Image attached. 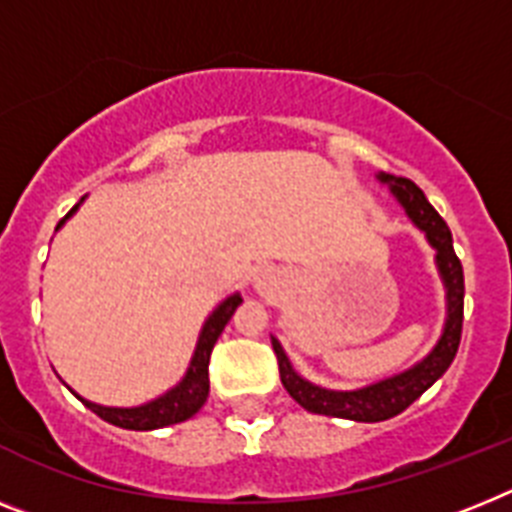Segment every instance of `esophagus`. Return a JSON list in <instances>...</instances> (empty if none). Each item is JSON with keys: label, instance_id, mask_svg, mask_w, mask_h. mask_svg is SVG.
I'll return each instance as SVG.
<instances>
[{"label": "esophagus", "instance_id": "esophagus-1", "mask_svg": "<svg viewBox=\"0 0 512 512\" xmlns=\"http://www.w3.org/2000/svg\"><path fill=\"white\" fill-rule=\"evenodd\" d=\"M255 289L260 291L263 296H273L278 289H281V278L273 268H263L255 276Z\"/></svg>", "mask_w": 512, "mask_h": 512}]
</instances>
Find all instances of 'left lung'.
<instances>
[{
	"label": "left lung",
	"instance_id": "left-lung-1",
	"mask_svg": "<svg viewBox=\"0 0 512 512\" xmlns=\"http://www.w3.org/2000/svg\"><path fill=\"white\" fill-rule=\"evenodd\" d=\"M377 182L388 187L390 195L403 208V213L409 216V221L422 231L429 247L435 249V265L437 273H440L442 289H445V325H442V333L435 346H432V351L416 364H411L409 369L398 372V375L382 377V380L369 382L364 388L333 390L315 385V382H309L307 377L299 375L289 356H286V351H283L281 341L276 336H270L273 351L278 356V372H281L283 388L289 390L291 398L302 409L312 411V414L351 419V422H385L390 416H398L401 411L409 409L424 390L432 388L448 372L455 354H458L463 328V268L461 260L455 257L448 223L442 221L440 213L424 197V192L406 176L380 171Z\"/></svg>",
	"mask_w": 512,
	"mask_h": 512
}]
</instances>
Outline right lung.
<instances>
[{
	"instance_id": "obj_1",
	"label": "right lung",
	"mask_w": 512,
	"mask_h": 512,
	"mask_svg": "<svg viewBox=\"0 0 512 512\" xmlns=\"http://www.w3.org/2000/svg\"><path fill=\"white\" fill-rule=\"evenodd\" d=\"M85 200V197H83ZM83 200L75 205V208L57 223V231L62 229L67 218H72L77 213V208L83 205ZM242 304V294L234 291L231 296H226L221 304H218L213 312L208 315V320L203 322L200 328V336H197L195 351H192L190 367L184 372V377L176 382L174 388H169L166 393H161L158 398L148 403H140V406H101V403H93L83 395H77L75 390L72 393L80 398V401L88 406L93 414H98L103 422L114 424V427L122 429H135V432H148V429H161L169 427V424L187 422L190 416H195L197 411L203 409V403L208 401V364H210V351L216 346L218 336L226 328V322L231 320L234 309Z\"/></svg>"
}]
</instances>
